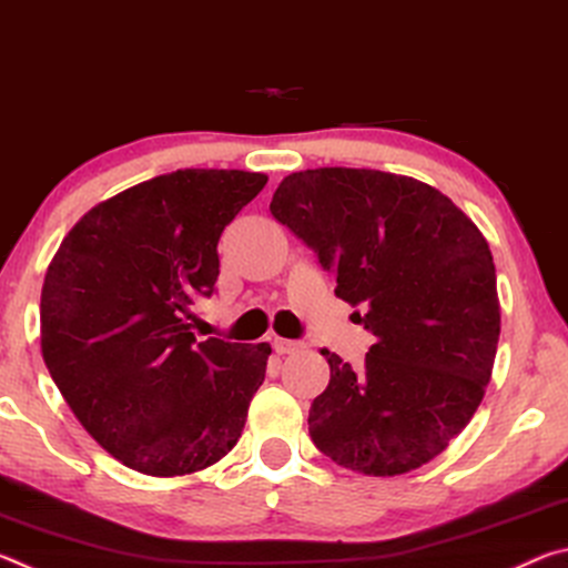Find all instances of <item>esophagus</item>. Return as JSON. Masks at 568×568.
<instances>
[{"label": "esophagus", "mask_w": 568, "mask_h": 568, "mask_svg": "<svg viewBox=\"0 0 568 568\" xmlns=\"http://www.w3.org/2000/svg\"><path fill=\"white\" fill-rule=\"evenodd\" d=\"M273 348H275V353H277V355H287V353H295V351H301L303 345L297 343V341H287V338H273Z\"/></svg>", "instance_id": "esophagus-1"}]
</instances>
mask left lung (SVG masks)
Wrapping results in <instances>:
<instances>
[{"mask_svg":"<svg viewBox=\"0 0 568 568\" xmlns=\"http://www.w3.org/2000/svg\"><path fill=\"white\" fill-rule=\"evenodd\" d=\"M271 213L376 335L358 368L321 351L331 381L307 416L313 444L365 476L444 454L484 400L501 333L494 257L474 220L426 182L355 168L293 172Z\"/></svg>","mask_w":568,"mask_h":568,"instance_id":"8db88e82","label":"left lung"}]
</instances>
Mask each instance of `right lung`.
Instances as JSON below:
<instances>
[{
  "label": "right lung",
  "instance_id": "add662e5",
  "mask_svg": "<svg viewBox=\"0 0 568 568\" xmlns=\"http://www.w3.org/2000/svg\"><path fill=\"white\" fill-rule=\"evenodd\" d=\"M245 170H178L94 205L47 267L42 358L84 430L132 470L172 478L237 444L271 345L195 341L217 240L265 187Z\"/></svg>",
  "mask_w": 568,
  "mask_h": 568
}]
</instances>
